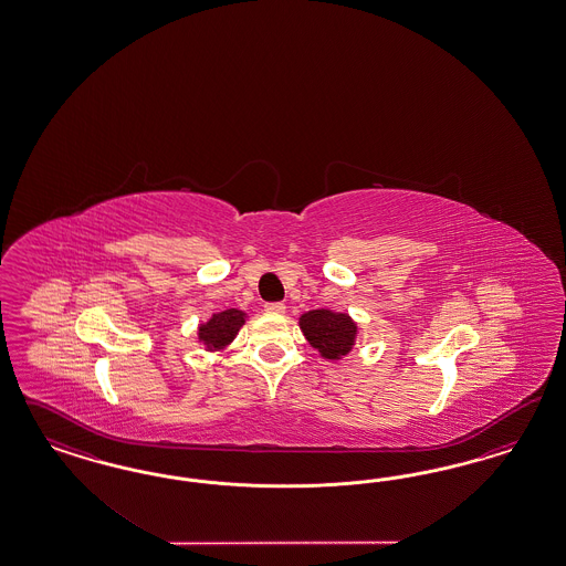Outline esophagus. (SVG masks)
<instances>
[{
    "label": "esophagus",
    "mask_w": 566,
    "mask_h": 566,
    "mask_svg": "<svg viewBox=\"0 0 566 566\" xmlns=\"http://www.w3.org/2000/svg\"><path fill=\"white\" fill-rule=\"evenodd\" d=\"M284 311H286V305H284V303H268V305H265V313L280 315V313H284Z\"/></svg>",
    "instance_id": "esophagus-1"
}]
</instances>
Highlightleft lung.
<instances>
[{
	"label": "left lung",
	"instance_id": "1",
	"mask_svg": "<svg viewBox=\"0 0 566 566\" xmlns=\"http://www.w3.org/2000/svg\"><path fill=\"white\" fill-rule=\"evenodd\" d=\"M298 326L324 359H343L350 353L357 336V324L346 313H334L329 308L308 311L301 315Z\"/></svg>",
	"mask_w": 566,
	"mask_h": 566
}]
</instances>
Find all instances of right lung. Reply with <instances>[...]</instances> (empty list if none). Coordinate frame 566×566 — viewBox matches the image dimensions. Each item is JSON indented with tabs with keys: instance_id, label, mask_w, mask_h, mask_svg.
Here are the masks:
<instances>
[{
	"instance_id": "1",
	"label": "right lung",
	"mask_w": 566,
	"mask_h": 566,
	"mask_svg": "<svg viewBox=\"0 0 566 566\" xmlns=\"http://www.w3.org/2000/svg\"><path fill=\"white\" fill-rule=\"evenodd\" d=\"M242 324H244L242 311L226 308L222 313L211 315V319L207 324L199 326V340L206 344L209 350H218L234 340Z\"/></svg>"
}]
</instances>
